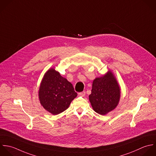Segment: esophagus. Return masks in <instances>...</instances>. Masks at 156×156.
Masks as SVG:
<instances>
[{
    "label": "esophagus",
    "instance_id": "esophagus-1",
    "mask_svg": "<svg viewBox=\"0 0 156 156\" xmlns=\"http://www.w3.org/2000/svg\"><path fill=\"white\" fill-rule=\"evenodd\" d=\"M78 95H79V96L84 97V96L86 95V92H85V91H83V92H80V93H78Z\"/></svg>",
    "mask_w": 156,
    "mask_h": 156
}]
</instances>
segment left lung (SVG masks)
<instances>
[{"mask_svg": "<svg viewBox=\"0 0 156 156\" xmlns=\"http://www.w3.org/2000/svg\"><path fill=\"white\" fill-rule=\"evenodd\" d=\"M89 98L94 111L102 115L117 107L120 98V89L111 70L94 80Z\"/></svg>", "mask_w": 156, "mask_h": 156, "instance_id": "obj_1", "label": "left lung"}]
</instances>
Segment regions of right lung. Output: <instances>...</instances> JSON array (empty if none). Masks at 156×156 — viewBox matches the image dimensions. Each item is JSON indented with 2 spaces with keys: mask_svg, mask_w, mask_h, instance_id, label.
I'll return each instance as SVG.
<instances>
[{
  "mask_svg": "<svg viewBox=\"0 0 156 156\" xmlns=\"http://www.w3.org/2000/svg\"><path fill=\"white\" fill-rule=\"evenodd\" d=\"M76 96L72 84L54 69L45 73L39 87V98L48 112L53 115L64 112Z\"/></svg>",
  "mask_w": 156,
  "mask_h": 156,
  "instance_id": "add662e5",
  "label": "right lung"
}]
</instances>
